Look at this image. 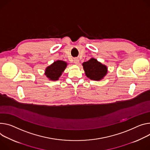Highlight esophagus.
Here are the masks:
<instances>
[{
  "mask_svg": "<svg viewBox=\"0 0 150 150\" xmlns=\"http://www.w3.org/2000/svg\"><path fill=\"white\" fill-rule=\"evenodd\" d=\"M74 62L75 64H79V59H78V58H75L74 60Z\"/></svg>",
  "mask_w": 150,
  "mask_h": 150,
  "instance_id": "esophagus-1",
  "label": "esophagus"
}]
</instances>
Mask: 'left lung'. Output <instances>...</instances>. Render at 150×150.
Wrapping results in <instances>:
<instances>
[{"instance_id":"left-lung-1","label":"left lung","mask_w":150,"mask_h":150,"mask_svg":"<svg viewBox=\"0 0 150 150\" xmlns=\"http://www.w3.org/2000/svg\"><path fill=\"white\" fill-rule=\"evenodd\" d=\"M82 64L86 76L91 80L100 81L108 74L107 66L94 58H91Z\"/></svg>"}]
</instances>
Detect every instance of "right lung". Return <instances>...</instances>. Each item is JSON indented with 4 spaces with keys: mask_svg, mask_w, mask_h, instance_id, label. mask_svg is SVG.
I'll return each mask as SVG.
<instances>
[{
    "mask_svg": "<svg viewBox=\"0 0 150 150\" xmlns=\"http://www.w3.org/2000/svg\"><path fill=\"white\" fill-rule=\"evenodd\" d=\"M67 66V62L57 60L46 67L44 74L50 81L59 80Z\"/></svg>",
    "mask_w": 150,
    "mask_h": 150,
    "instance_id": "add662e5",
    "label": "right lung"
}]
</instances>
